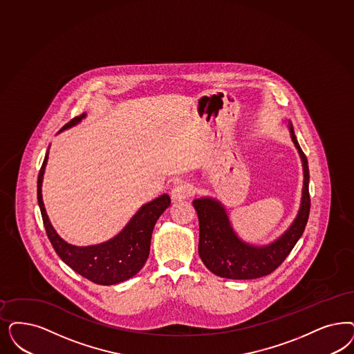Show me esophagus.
I'll list each match as a JSON object with an SVG mask.
<instances>
[{"label":"esophagus","mask_w":354,"mask_h":354,"mask_svg":"<svg viewBox=\"0 0 354 354\" xmlns=\"http://www.w3.org/2000/svg\"><path fill=\"white\" fill-rule=\"evenodd\" d=\"M192 194H194V188H192L191 184L179 183L172 188L171 197H172V200H175V201H182L184 198L189 197Z\"/></svg>","instance_id":"esophagus-1"}]
</instances>
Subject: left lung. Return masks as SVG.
Instances as JSON below:
<instances>
[{
  "mask_svg": "<svg viewBox=\"0 0 354 354\" xmlns=\"http://www.w3.org/2000/svg\"><path fill=\"white\" fill-rule=\"evenodd\" d=\"M286 125L302 162L304 187L298 213L277 239L263 245L248 243L234 230L227 210L220 200L203 196L192 201L200 226L198 255L216 276L232 280H254L267 276L280 267L305 232L310 213L308 163L297 141L292 122Z\"/></svg>",
  "mask_w": 354,
  "mask_h": 354,
  "instance_id": "obj_1",
  "label": "left lung"
}]
</instances>
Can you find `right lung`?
I'll list each match as a JSON object with an SVG mask.
<instances>
[{
  "instance_id": "obj_1",
  "label": "right lung",
  "mask_w": 354,
  "mask_h": 354,
  "mask_svg": "<svg viewBox=\"0 0 354 354\" xmlns=\"http://www.w3.org/2000/svg\"><path fill=\"white\" fill-rule=\"evenodd\" d=\"M85 118L86 113H82L68 122L62 131L72 128ZM48 150L39 171L37 203L46 232L56 254L74 272L97 285H115L132 279L147 263L153 229L160 214L170 207V196L163 194L153 201L144 204L128 221L122 232L106 242L91 245L68 243L52 226L43 203L41 185L48 162Z\"/></svg>"
}]
</instances>
